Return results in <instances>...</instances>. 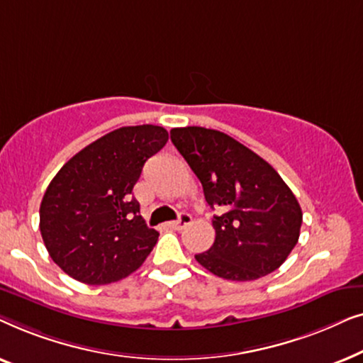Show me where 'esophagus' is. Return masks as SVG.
Returning a JSON list of instances; mask_svg holds the SVG:
<instances>
[{
  "instance_id": "esophagus-1",
  "label": "esophagus",
  "mask_w": 363,
  "mask_h": 363,
  "mask_svg": "<svg viewBox=\"0 0 363 363\" xmlns=\"http://www.w3.org/2000/svg\"><path fill=\"white\" fill-rule=\"evenodd\" d=\"M191 223V216L188 215V213H180V218L175 221H170L168 223V226L173 228V230H183L186 225H190Z\"/></svg>"
}]
</instances>
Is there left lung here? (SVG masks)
Returning a JSON list of instances; mask_svg holds the SVG:
<instances>
[{"label": "left lung", "mask_w": 363, "mask_h": 363, "mask_svg": "<svg viewBox=\"0 0 363 363\" xmlns=\"http://www.w3.org/2000/svg\"><path fill=\"white\" fill-rule=\"evenodd\" d=\"M173 145L201 182L216 236L195 255L228 281H255L287 259L299 240L302 211L274 168L226 133L205 127L172 128Z\"/></svg>", "instance_id": "1"}]
</instances>
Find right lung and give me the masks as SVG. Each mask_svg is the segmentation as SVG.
Instances as JSON below:
<instances>
[{
    "label": "right lung",
    "instance_id": "1",
    "mask_svg": "<svg viewBox=\"0 0 363 363\" xmlns=\"http://www.w3.org/2000/svg\"><path fill=\"white\" fill-rule=\"evenodd\" d=\"M158 125L117 128L76 153L49 183L39 230L49 256L84 284L121 281L158 240L132 196L145 162L165 147Z\"/></svg>",
    "mask_w": 363,
    "mask_h": 363
}]
</instances>
